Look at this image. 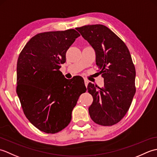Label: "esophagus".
Masks as SVG:
<instances>
[{
    "mask_svg": "<svg viewBox=\"0 0 157 157\" xmlns=\"http://www.w3.org/2000/svg\"><path fill=\"white\" fill-rule=\"evenodd\" d=\"M88 83H89V81L88 80V79H84V84H85V86H86V87H87V86H88Z\"/></svg>",
    "mask_w": 157,
    "mask_h": 157,
    "instance_id": "1",
    "label": "esophagus"
}]
</instances>
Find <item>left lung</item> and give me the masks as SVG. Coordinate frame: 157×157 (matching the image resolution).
Listing matches in <instances>:
<instances>
[{
	"label": "left lung",
	"mask_w": 157,
	"mask_h": 157,
	"mask_svg": "<svg viewBox=\"0 0 157 157\" xmlns=\"http://www.w3.org/2000/svg\"><path fill=\"white\" fill-rule=\"evenodd\" d=\"M75 29L94 49L96 63L104 78L102 88L88 85L93 97L90 116L98 125H115L128 111L136 93V69L131 55L122 40L105 25Z\"/></svg>",
	"instance_id": "obj_1"
}]
</instances>
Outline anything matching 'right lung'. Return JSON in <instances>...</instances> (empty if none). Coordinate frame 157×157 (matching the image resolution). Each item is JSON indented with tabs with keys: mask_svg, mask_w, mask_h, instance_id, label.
Wrapping results in <instances>:
<instances>
[{
	"mask_svg": "<svg viewBox=\"0 0 157 157\" xmlns=\"http://www.w3.org/2000/svg\"><path fill=\"white\" fill-rule=\"evenodd\" d=\"M80 34L74 29L40 33L20 52L17 94L23 113L36 128L55 134L66 128L80 94L84 79H66L59 71L66 52Z\"/></svg>",
	"mask_w": 157,
	"mask_h": 157,
	"instance_id": "1",
	"label": "right lung"
}]
</instances>
